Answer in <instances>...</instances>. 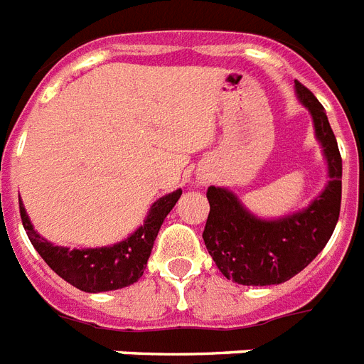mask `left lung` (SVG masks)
I'll return each mask as SVG.
<instances>
[{"instance_id":"obj_1","label":"left lung","mask_w":364,"mask_h":364,"mask_svg":"<svg viewBox=\"0 0 364 364\" xmlns=\"http://www.w3.org/2000/svg\"><path fill=\"white\" fill-rule=\"evenodd\" d=\"M297 97L312 114L316 139L323 148L329 184L321 196L299 212L263 220L246 210L232 191L210 186V212L203 240L228 280L242 286H274L299 274L329 242L340 216L342 158L323 105L295 80Z\"/></svg>"}]
</instances>
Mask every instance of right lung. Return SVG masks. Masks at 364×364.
<instances>
[{
  "instance_id": "add662e5",
  "label": "right lung",
  "mask_w": 364,
  "mask_h": 364,
  "mask_svg": "<svg viewBox=\"0 0 364 364\" xmlns=\"http://www.w3.org/2000/svg\"><path fill=\"white\" fill-rule=\"evenodd\" d=\"M182 196V190H176L168 196L159 197L148 212L146 222L132 232L126 240L105 248H82L69 250L63 246H54L52 242L37 235L31 225L30 218L20 200V218L28 238L33 248L45 259V263L56 272L60 278L69 282L80 291L101 293L122 289L135 284L146 269V261L152 254L154 240L158 237L159 228L173 210L176 200Z\"/></svg>"
}]
</instances>
